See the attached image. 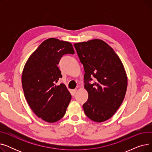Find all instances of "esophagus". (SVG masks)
I'll return each instance as SVG.
<instances>
[{
	"instance_id": "obj_1",
	"label": "esophagus",
	"mask_w": 152,
	"mask_h": 152,
	"mask_svg": "<svg viewBox=\"0 0 152 152\" xmlns=\"http://www.w3.org/2000/svg\"><path fill=\"white\" fill-rule=\"evenodd\" d=\"M76 92H77V89H73V90H72V91H71V94H72V95H73V96H74V95L76 94Z\"/></svg>"
}]
</instances>
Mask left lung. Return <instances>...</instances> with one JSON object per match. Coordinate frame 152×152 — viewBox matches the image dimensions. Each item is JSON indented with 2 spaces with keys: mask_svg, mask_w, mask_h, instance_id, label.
Segmentation results:
<instances>
[{
  "mask_svg": "<svg viewBox=\"0 0 152 152\" xmlns=\"http://www.w3.org/2000/svg\"><path fill=\"white\" fill-rule=\"evenodd\" d=\"M84 69V83L89 97L83 104L86 115L95 122L112 116L121 105L127 86L123 63L108 44L100 39L75 44ZM94 81L90 82L93 80Z\"/></svg>",
  "mask_w": 152,
  "mask_h": 152,
  "instance_id": "8db88e82",
  "label": "left lung"
}]
</instances>
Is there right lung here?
<instances>
[{
	"label": "right lung",
	"instance_id": "1",
	"mask_svg": "<svg viewBox=\"0 0 152 152\" xmlns=\"http://www.w3.org/2000/svg\"><path fill=\"white\" fill-rule=\"evenodd\" d=\"M68 53H75L70 42L48 39L30 56L23 71L22 86L28 105L39 118L48 123L62 118L71 99L65 84L56 86L62 77L59 61Z\"/></svg>",
	"mask_w": 152,
	"mask_h": 152
}]
</instances>
